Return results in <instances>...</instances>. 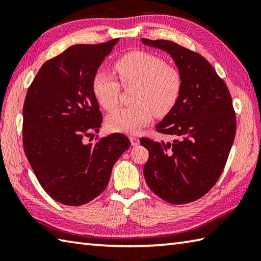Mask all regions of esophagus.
<instances>
[{
    "instance_id": "34e87169",
    "label": "esophagus",
    "mask_w": 261,
    "mask_h": 261,
    "mask_svg": "<svg viewBox=\"0 0 261 261\" xmlns=\"http://www.w3.org/2000/svg\"><path fill=\"white\" fill-rule=\"evenodd\" d=\"M130 141H131V145H132V146L139 145V138L136 137V136H131V137H130Z\"/></svg>"
}]
</instances>
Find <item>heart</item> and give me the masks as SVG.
I'll return each mask as SVG.
<instances>
[{"label":"heart","mask_w":261,"mask_h":261,"mask_svg":"<svg viewBox=\"0 0 261 261\" xmlns=\"http://www.w3.org/2000/svg\"><path fill=\"white\" fill-rule=\"evenodd\" d=\"M113 66L121 84L136 88L135 104L109 115L107 124L111 131L136 134L151 121L152 114L165 116L176 107L182 91V77L163 58L146 51H129L115 59ZM92 90L103 109L112 111L118 105L120 84L112 75L97 71Z\"/></svg>","instance_id":"heart-1"}]
</instances>
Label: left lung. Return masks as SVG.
Masks as SVG:
<instances>
[{
	"label": "left lung",
	"instance_id": "8db88e82",
	"mask_svg": "<svg viewBox=\"0 0 261 261\" xmlns=\"http://www.w3.org/2000/svg\"><path fill=\"white\" fill-rule=\"evenodd\" d=\"M168 53L182 77L176 107L156 125L173 142L143 137L149 151L143 174L149 188L164 201L186 204L204 196L220 178L237 130L232 97L224 81L201 55L168 40L141 39Z\"/></svg>",
	"mask_w": 261,
	"mask_h": 261
}]
</instances>
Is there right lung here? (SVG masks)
<instances>
[{"mask_svg":"<svg viewBox=\"0 0 261 261\" xmlns=\"http://www.w3.org/2000/svg\"><path fill=\"white\" fill-rule=\"evenodd\" d=\"M119 39L74 45L41 66L23 104V147L49 196L69 206L91 202L108 186L116 160L130 147L122 134L84 142L103 116L92 81Z\"/></svg>","mask_w":261,"mask_h":261,"instance_id":"right-lung-1","label":"right lung"}]
</instances>
